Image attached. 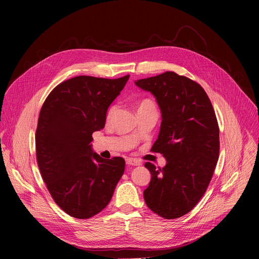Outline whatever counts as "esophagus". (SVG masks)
<instances>
[{"label": "esophagus", "instance_id": "esophagus-1", "mask_svg": "<svg viewBox=\"0 0 259 259\" xmlns=\"http://www.w3.org/2000/svg\"><path fill=\"white\" fill-rule=\"evenodd\" d=\"M126 164L129 166H140L141 162L137 159H133V158H128L126 160Z\"/></svg>", "mask_w": 259, "mask_h": 259}]
</instances>
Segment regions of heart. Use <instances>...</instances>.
Listing matches in <instances>:
<instances>
[{
    "label": "heart",
    "instance_id": "heart-1",
    "mask_svg": "<svg viewBox=\"0 0 259 259\" xmlns=\"http://www.w3.org/2000/svg\"><path fill=\"white\" fill-rule=\"evenodd\" d=\"M146 108H156L155 102L152 99H150V98H143L137 104V112H138V110L146 109ZM114 110H115V106L110 107L109 110H108V113H107V117L112 116V114L114 113Z\"/></svg>",
    "mask_w": 259,
    "mask_h": 259
}]
</instances>
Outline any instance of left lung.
I'll return each instance as SVG.
<instances>
[{
	"label": "left lung",
	"mask_w": 259,
	"mask_h": 259,
	"mask_svg": "<svg viewBox=\"0 0 259 259\" xmlns=\"http://www.w3.org/2000/svg\"><path fill=\"white\" fill-rule=\"evenodd\" d=\"M135 85L151 92L162 123L151 152L166 158L163 168L146 162L152 174L144 201L154 213L175 219L189 213L205 194L219 157V128L212 103L195 81L166 71Z\"/></svg>",
	"instance_id": "1"
}]
</instances>
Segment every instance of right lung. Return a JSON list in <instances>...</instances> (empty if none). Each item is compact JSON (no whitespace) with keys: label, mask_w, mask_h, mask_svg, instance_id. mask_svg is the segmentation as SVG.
I'll use <instances>...</instances> for the list:
<instances>
[{"label":"right lung","mask_w":259,"mask_h":259,"mask_svg":"<svg viewBox=\"0 0 259 259\" xmlns=\"http://www.w3.org/2000/svg\"><path fill=\"white\" fill-rule=\"evenodd\" d=\"M128 79L75 77L57 85L41 108L36 161L54 202L72 217L87 219L102 211L124 173L123 158L103 159L90 143Z\"/></svg>","instance_id":"1"}]
</instances>
